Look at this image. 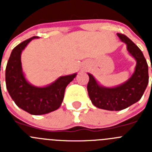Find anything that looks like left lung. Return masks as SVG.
I'll use <instances>...</instances> for the list:
<instances>
[{
	"instance_id": "8db88e82",
	"label": "left lung",
	"mask_w": 152,
	"mask_h": 152,
	"mask_svg": "<svg viewBox=\"0 0 152 152\" xmlns=\"http://www.w3.org/2000/svg\"><path fill=\"white\" fill-rule=\"evenodd\" d=\"M117 36L127 45V50L136 60L135 72L126 82L116 88H103L91 74L88 84V95L95 107L111 111L122 110L139 101L148 84V67L143 53L126 35ZM152 72V67H151Z\"/></svg>"
}]
</instances>
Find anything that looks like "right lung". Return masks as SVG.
I'll return each instance as SVG.
<instances>
[{
  "mask_svg": "<svg viewBox=\"0 0 152 152\" xmlns=\"http://www.w3.org/2000/svg\"><path fill=\"white\" fill-rule=\"evenodd\" d=\"M33 36L17 45L13 49L6 67V86L9 94L17 107L32 115H42L56 110L64 99L67 85L77 74L62 76L45 88L31 85L24 77L21 66V52Z\"/></svg>",
  "mask_w": 152,
  "mask_h": 152,
  "instance_id": "1",
  "label": "right lung"
}]
</instances>
